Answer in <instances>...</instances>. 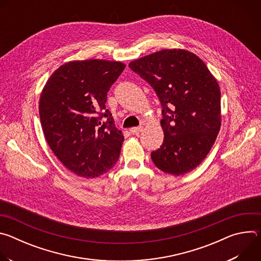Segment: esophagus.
Listing matches in <instances>:
<instances>
[{"label": "esophagus", "mask_w": 261, "mask_h": 261, "mask_svg": "<svg viewBox=\"0 0 261 261\" xmlns=\"http://www.w3.org/2000/svg\"><path fill=\"white\" fill-rule=\"evenodd\" d=\"M130 131H131V133L137 135V134H139V133L142 131V127H141V126H139V127H133V128L130 129Z\"/></svg>", "instance_id": "esophagus-1"}]
</instances>
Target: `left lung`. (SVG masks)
<instances>
[{"mask_svg":"<svg viewBox=\"0 0 261 261\" xmlns=\"http://www.w3.org/2000/svg\"><path fill=\"white\" fill-rule=\"evenodd\" d=\"M156 92L164 140L151 153L162 171L180 175L206 157L221 127V92L205 64L184 49H163L129 64Z\"/></svg>","mask_w":261,"mask_h":261,"instance_id":"8db88e82","label":"left lung"}]
</instances>
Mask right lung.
Instances as JSON below:
<instances>
[{"instance_id": "obj_1", "label": "right lung", "mask_w": 261, "mask_h": 261, "mask_svg": "<svg viewBox=\"0 0 261 261\" xmlns=\"http://www.w3.org/2000/svg\"><path fill=\"white\" fill-rule=\"evenodd\" d=\"M125 67L103 60L69 62L53 73L41 93L39 115L46 141L79 176H99L119 160L124 135L105 103Z\"/></svg>"}]
</instances>
